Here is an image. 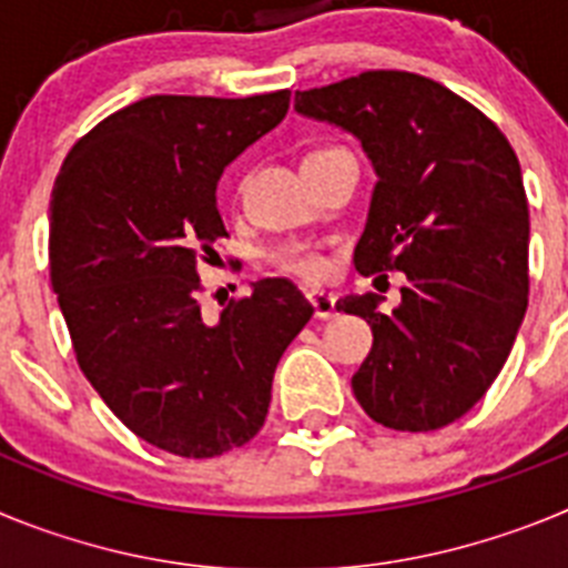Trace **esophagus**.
Returning a JSON list of instances; mask_svg holds the SVG:
<instances>
[{"mask_svg": "<svg viewBox=\"0 0 568 568\" xmlns=\"http://www.w3.org/2000/svg\"><path fill=\"white\" fill-rule=\"evenodd\" d=\"M307 298H310V304H313L315 318H329V315H335V295L333 293H324V290H313Z\"/></svg>", "mask_w": 568, "mask_h": 568, "instance_id": "34e87169", "label": "esophagus"}]
</instances>
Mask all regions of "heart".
Masks as SVG:
<instances>
[{
    "label": "heart",
    "mask_w": 568,
    "mask_h": 568,
    "mask_svg": "<svg viewBox=\"0 0 568 568\" xmlns=\"http://www.w3.org/2000/svg\"><path fill=\"white\" fill-rule=\"evenodd\" d=\"M270 261H273L281 273L298 275V278L307 281H321L329 273V258L315 244H310V241H287V244H278L275 250H270Z\"/></svg>",
    "instance_id": "obj_1"
}]
</instances>
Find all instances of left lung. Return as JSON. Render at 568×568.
Segmentation results:
<instances>
[{
  "mask_svg": "<svg viewBox=\"0 0 568 568\" xmlns=\"http://www.w3.org/2000/svg\"><path fill=\"white\" fill-rule=\"evenodd\" d=\"M295 110L353 133L378 175L355 270L409 281L389 315L373 293L335 304L373 327L355 398L400 433L453 424L498 378L529 304L518 155L478 108L406 70L298 90Z\"/></svg>",
  "mask_w": 568,
  "mask_h": 568,
  "instance_id": "8db88e82",
  "label": "left lung"
}]
</instances>
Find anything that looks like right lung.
Masks as SVG:
<instances>
[{
	"mask_svg": "<svg viewBox=\"0 0 568 568\" xmlns=\"http://www.w3.org/2000/svg\"><path fill=\"white\" fill-rule=\"evenodd\" d=\"M290 90L148 97L64 159L50 199V284L84 378L148 444L182 458L244 446L267 418L281 355L313 318L287 278H261L215 321L195 273L227 235L215 184L287 115Z\"/></svg>",
	"mask_w": 568,
	"mask_h": 568,
	"instance_id": "add662e5",
	"label": "right lung"
}]
</instances>
